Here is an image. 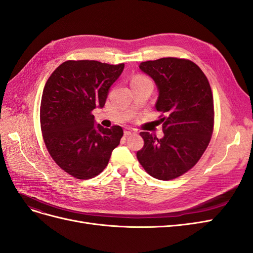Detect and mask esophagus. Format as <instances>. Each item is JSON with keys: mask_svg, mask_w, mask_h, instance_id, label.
Listing matches in <instances>:
<instances>
[{"mask_svg": "<svg viewBox=\"0 0 253 253\" xmlns=\"http://www.w3.org/2000/svg\"><path fill=\"white\" fill-rule=\"evenodd\" d=\"M125 135L126 136H128V135H132V134H135V131H133V129L132 128H126L125 129Z\"/></svg>", "mask_w": 253, "mask_h": 253, "instance_id": "34e87169", "label": "esophagus"}]
</instances>
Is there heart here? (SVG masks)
Listing matches in <instances>:
<instances>
[{
	"mask_svg": "<svg viewBox=\"0 0 253 253\" xmlns=\"http://www.w3.org/2000/svg\"><path fill=\"white\" fill-rule=\"evenodd\" d=\"M147 78H144V77H141V76H137V77H135L132 81H139V80H145Z\"/></svg>",
	"mask_w": 253,
	"mask_h": 253,
	"instance_id": "1",
	"label": "heart"
}]
</instances>
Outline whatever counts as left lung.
I'll list each match as a JSON object with an SVG mask.
<instances>
[{"label": "left lung", "mask_w": 253, "mask_h": 253, "mask_svg": "<svg viewBox=\"0 0 253 253\" xmlns=\"http://www.w3.org/2000/svg\"><path fill=\"white\" fill-rule=\"evenodd\" d=\"M140 71L154 80L157 111L164 137L141 132L143 148L138 162L154 178L170 180L189 171L200 160L211 139L213 96L208 79L190 60L162 58L145 61Z\"/></svg>", "instance_id": "8db88e82"}]
</instances>
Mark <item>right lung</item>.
Listing matches in <instances>:
<instances>
[{
	"mask_svg": "<svg viewBox=\"0 0 253 253\" xmlns=\"http://www.w3.org/2000/svg\"><path fill=\"white\" fill-rule=\"evenodd\" d=\"M125 64L66 61L45 84L40 120L45 145L56 164L78 179H89L108 166L124 129L97 125L91 111L102 109Z\"/></svg>",
	"mask_w": 253,
	"mask_h": 253,
	"instance_id": "obj_1",
	"label": "right lung"
}]
</instances>
